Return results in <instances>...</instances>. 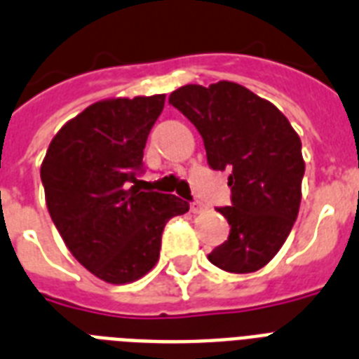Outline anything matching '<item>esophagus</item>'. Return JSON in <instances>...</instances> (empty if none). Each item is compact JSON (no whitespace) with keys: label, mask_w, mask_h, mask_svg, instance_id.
<instances>
[{"label":"esophagus","mask_w":359,"mask_h":359,"mask_svg":"<svg viewBox=\"0 0 359 359\" xmlns=\"http://www.w3.org/2000/svg\"><path fill=\"white\" fill-rule=\"evenodd\" d=\"M203 208H205V206H203V203H201V201H194V203L189 205V210H191L194 214L201 212V210H203Z\"/></svg>","instance_id":"1"}]
</instances>
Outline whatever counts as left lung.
<instances>
[{"instance_id": "obj_1", "label": "left lung", "mask_w": 359, "mask_h": 359, "mask_svg": "<svg viewBox=\"0 0 359 359\" xmlns=\"http://www.w3.org/2000/svg\"><path fill=\"white\" fill-rule=\"evenodd\" d=\"M170 103L203 136L208 165L229 171L232 205L217 208L230 234L208 260L229 273H255L284 245L301 206L304 160L299 134L275 104L241 84H186Z\"/></svg>"}]
</instances>
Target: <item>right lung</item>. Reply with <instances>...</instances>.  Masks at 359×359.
Masks as SVG:
<instances>
[{
	"instance_id": "add662e5",
	"label": "right lung",
	"mask_w": 359,
	"mask_h": 359,
	"mask_svg": "<svg viewBox=\"0 0 359 359\" xmlns=\"http://www.w3.org/2000/svg\"><path fill=\"white\" fill-rule=\"evenodd\" d=\"M165 95L107 99L55 134L40 168L46 205L69 252L109 284H129L158 262L165 223L189 210L144 191V149Z\"/></svg>"
}]
</instances>
